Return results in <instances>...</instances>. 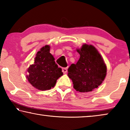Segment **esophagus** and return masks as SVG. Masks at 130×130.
<instances>
[{"label": "esophagus", "instance_id": "1", "mask_svg": "<svg viewBox=\"0 0 130 130\" xmlns=\"http://www.w3.org/2000/svg\"><path fill=\"white\" fill-rule=\"evenodd\" d=\"M62 71H63V73L64 74H66L67 72V67H64V68H63L62 69Z\"/></svg>", "mask_w": 130, "mask_h": 130}]
</instances>
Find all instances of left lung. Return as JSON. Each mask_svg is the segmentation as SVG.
<instances>
[{"label": "left lung", "instance_id": "left-lung-1", "mask_svg": "<svg viewBox=\"0 0 130 130\" xmlns=\"http://www.w3.org/2000/svg\"><path fill=\"white\" fill-rule=\"evenodd\" d=\"M80 57L77 63L68 69V76L71 79L73 87L82 93L93 91L104 81L107 67L98 50L92 45L84 44L77 49Z\"/></svg>", "mask_w": 130, "mask_h": 130}]
</instances>
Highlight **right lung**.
Returning a JSON list of instances; mask_svg holds the SVG:
<instances>
[{
    "instance_id": "add662e5",
    "label": "right lung",
    "mask_w": 130,
    "mask_h": 130,
    "mask_svg": "<svg viewBox=\"0 0 130 130\" xmlns=\"http://www.w3.org/2000/svg\"><path fill=\"white\" fill-rule=\"evenodd\" d=\"M50 49L48 45L41 48L36 55L35 63L27 69L28 81L40 90L51 89L55 86L57 79L63 74L61 69L54 61Z\"/></svg>"
}]
</instances>
